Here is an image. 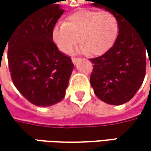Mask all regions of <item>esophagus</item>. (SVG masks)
<instances>
[{"mask_svg":"<svg viewBox=\"0 0 151 151\" xmlns=\"http://www.w3.org/2000/svg\"><path fill=\"white\" fill-rule=\"evenodd\" d=\"M78 60H79V58H72V61H73V64H76Z\"/></svg>","mask_w":151,"mask_h":151,"instance_id":"esophagus-1","label":"esophagus"}]
</instances>
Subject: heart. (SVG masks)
<instances>
[{"mask_svg":"<svg viewBox=\"0 0 151 151\" xmlns=\"http://www.w3.org/2000/svg\"><path fill=\"white\" fill-rule=\"evenodd\" d=\"M117 32L118 22L111 12L81 9L53 28L52 39L62 52H69L79 40L78 52L100 56L113 45Z\"/></svg>","mask_w":151,"mask_h":151,"instance_id":"obj_1","label":"heart"}]
</instances>
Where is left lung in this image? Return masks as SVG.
I'll return each instance as SVG.
<instances>
[{
	"mask_svg": "<svg viewBox=\"0 0 151 151\" xmlns=\"http://www.w3.org/2000/svg\"><path fill=\"white\" fill-rule=\"evenodd\" d=\"M92 6L114 15L119 34L114 45L105 54L90 59L93 64L90 83L100 100L110 105H122L135 96L143 82L146 50L150 58L151 39L134 28L115 7L97 1Z\"/></svg>",
	"mask_w": 151,
	"mask_h": 151,
	"instance_id": "1",
	"label": "left lung"
}]
</instances>
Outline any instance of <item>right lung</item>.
I'll list each match as a JSON object with an SVG mask.
<instances>
[{"mask_svg": "<svg viewBox=\"0 0 151 151\" xmlns=\"http://www.w3.org/2000/svg\"><path fill=\"white\" fill-rule=\"evenodd\" d=\"M63 13L55 2L36 10L17 24L7 42L13 83L38 106L64 99L74 67L71 58L60 52L52 39V29Z\"/></svg>", "mask_w": 151, "mask_h": 151, "instance_id": "obj_1", "label": "right lung"}]
</instances>
